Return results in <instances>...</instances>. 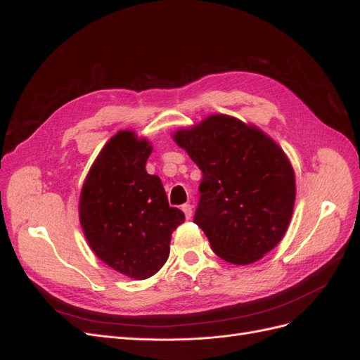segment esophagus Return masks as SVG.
I'll use <instances>...</instances> for the list:
<instances>
[{
    "mask_svg": "<svg viewBox=\"0 0 360 360\" xmlns=\"http://www.w3.org/2000/svg\"><path fill=\"white\" fill-rule=\"evenodd\" d=\"M181 210L184 212V216H186V219H191V217H192V205L191 204H183L181 205Z\"/></svg>",
    "mask_w": 360,
    "mask_h": 360,
    "instance_id": "34e87169",
    "label": "esophagus"
}]
</instances>
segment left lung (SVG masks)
Returning <instances> with one entry per match:
<instances>
[{"label":"left lung","mask_w":360,"mask_h":360,"mask_svg":"<svg viewBox=\"0 0 360 360\" xmlns=\"http://www.w3.org/2000/svg\"><path fill=\"white\" fill-rule=\"evenodd\" d=\"M202 172L193 222L216 255L250 264L284 237L296 181L290 162L261 130L228 115H212L174 134Z\"/></svg>","instance_id":"obj_1"}]
</instances>
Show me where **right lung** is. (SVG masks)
<instances>
[{"mask_svg":"<svg viewBox=\"0 0 360 360\" xmlns=\"http://www.w3.org/2000/svg\"><path fill=\"white\" fill-rule=\"evenodd\" d=\"M148 141L118 132L85 179L79 219L86 242L103 263L134 279L153 276L167 263L171 234L184 213L169 207L158 176L146 171Z\"/></svg>","mask_w":360,"mask_h":360,"instance_id":"right-lung-1","label":"right lung"}]
</instances>
